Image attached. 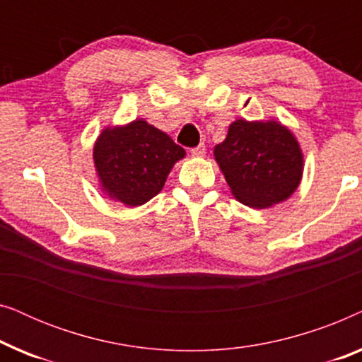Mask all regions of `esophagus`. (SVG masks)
<instances>
[{
  "instance_id": "1",
  "label": "esophagus",
  "mask_w": 362,
  "mask_h": 362,
  "mask_svg": "<svg viewBox=\"0 0 362 362\" xmlns=\"http://www.w3.org/2000/svg\"><path fill=\"white\" fill-rule=\"evenodd\" d=\"M191 155L196 156V158H202V156H204V155H206V145H204V143H201V145H197L196 148H192Z\"/></svg>"
}]
</instances>
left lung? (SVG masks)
I'll list each match as a JSON object with an SVG mask.
<instances>
[{
  "mask_svg": "<svg viewBox=\"0 0 362 362\" xmlns=\"http://www.w3.org/2000/svg\"><path fill=\"white\" fill-rule=\"evenodd\" d=\"M214 158L235 199L255 209L288 199L303 176L298 141L275 120L230 123Z\"/></svg>",
  "mask_w": 362,
  "mask_h": 362,
  "instance_id": "left-lung-1",
  "label": "left lung"
}]
</instances>
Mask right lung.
<instances>
[{"label": "right lung", "instance_id": "add662e5", "mask_svg": "<svg viewBox=\"0 0 362 362\" xmlns=\"http://www.w3.org/2000/svg\"><path fill=\"white\" fill-rule=\"evenodd\" d=\"M186 151L145 120L107 127L93 146L102 191L125 206L145 204L163 189L168 175Z\"/></svg>", "mask_w": 362, "mask_h": 362}]
</instances>
